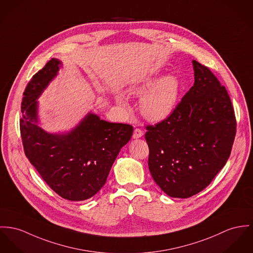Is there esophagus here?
Returning <instances> with one entry per match:
<instances>
[{
  "mask_svg": "<svg viewBox=\"0 0 253 253\" xmlns=\"http://www.w3.org/2000/svg\"><path fill=\"white\" fill-rule=\"evenodd\" d=\"M142 136H143V131L139 128H136L135 131H134V134H133V137L138 138V137H141Z\"/></svg>",
  "mask_w": 253,
  "mask_h": 253,
  "instance_id": "obj_1",
  "label": "esophagus"
}]
</instances>
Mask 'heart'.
Listing matches in <instances>:
<instances>
[{"label":"heart","instance_id":"b5f03b06","mask_svg":"<svg viewBox=\"0 0 253 253\" xmlns=\"http://www.w3.org/2000/svg\"><path fill=\"white\" fill-rule=\"evenodd\" d=\"M155 77H149L133 89V93L143 96L140 109L149 120L159 121L169 116L173 111L180 92V82L173 75H168L155 82ZM155 85H153V84Z\"/></svg>","mask_w":253,"mask_h":253}]
</instances>
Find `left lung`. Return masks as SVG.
Wrapping results in <instances>:
<instances>
[{
  "label": "left lung",
  "mask_w": 253,
  "mask_h": 253,
  "mask_svg": "<svg viewBox=\"0 0 253 253\" xmlns=\"http://www.w3.org/2000/svg\"><path fill=\"white\" fill-rule=\"evenodd\" d=\"M195 84L169 116L146 125L148 168L169 196L188 198L204 190L226 164L237 121L225 86L209 67L193 60Z\"/></svg>",
  "instance_id": "left-lung-1"
}]
</instances>
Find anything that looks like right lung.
<instances>
[{"label": "right lung", "instance_id": "right-lung-1", "mask_svg": "<svg viewBox=\"0 0 253 253\" xmlns=\"http://www.w3.org/2000/svg\"><path fill=\"white\" fill-rule=\"evenodd\" d=\"M60 62L49 60L29 82L21 106L20 133L25 154L46 184L71 201L85 200L105 185L132 125L111 123L89 114L67 135H51L37 125L36 101L57 75Z\"/></svg>", "mask_w": 253, "mask_h": 253}]
</instances>
